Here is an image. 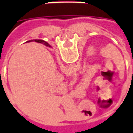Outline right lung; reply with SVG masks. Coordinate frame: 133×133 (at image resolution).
I'll return each mask as SVG.
<instances>
[{
    "mask_svg": "<svg viewBox=\"0 0 133 133\" xmlns=\"http://www.w3.org/2000/svg\"><path fill=\"white\" fill-rule=\"evenodd\" d=\"M34 41H35V42H37V43H41L44 44V45H46V46H48V45H49L48 43H46L45 41H43V40H34Z\"/></svg>",
    "mask_w": 133,
    "mask_h": 133,
    "instance_id": "add662e5",
    "label": "right lung"
}]
</instances>
